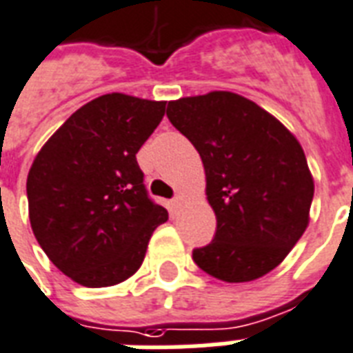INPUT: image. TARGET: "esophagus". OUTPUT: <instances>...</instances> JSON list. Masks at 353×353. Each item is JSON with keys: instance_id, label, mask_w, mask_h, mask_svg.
I'll return each mask as SVG.
<instances>
[{"instance_id": "1", "label": "esophagus", "mask_w": 353, "mask_h": 353, "mask_svg": "<svg viewBox=\"0 0 353 353\" xmlns=\"http://www.w3.org/2000/svg\"><path fill=\"white\" fill-rule=\"evenodd\" d=\"M183 203V196H176V198L172 199V205H174V209H179V205Z\"/></svg>"}]
</instances>
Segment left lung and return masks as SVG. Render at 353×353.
Segmentation results:
<instances>
[{
    "label": "left lung",
    "mask_w": 353,
    "mask_h": 353,
    "mask_svg": "<svg viewBox=\"0 0 353 353\" xmlns=\"http://www.w3.org/2000/svg\"><path fill=\"white\" fill-rule=\"evenodd\" d=\"M166 117L198 150L216 214L214 240L194 262L223 282L273 271L310 221L313 177L295 135L231 91L168 102Z\"/></svg>",
    "instance_id": "obj_1"
}]
</instances>
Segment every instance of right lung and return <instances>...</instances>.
<instances>
[{
    "mask_svg": "<svg viewBox=\"0 0 353 353\" xmlns=\"http://www.w3.org/2000/svg\"><path fill=\"white\" fill-rule=\"evenodd\" d=\"M165 106L122 93L99 97L52 133L30 166L32 232L77 284L106 288L130 279L152 232L168 220L150 199L135 157Z\"/></svg>",
    "mask_w": 353,
    "mask_h": 353,
    "instance_id": "1",
    "label": "right lung"
}]
</instances>
